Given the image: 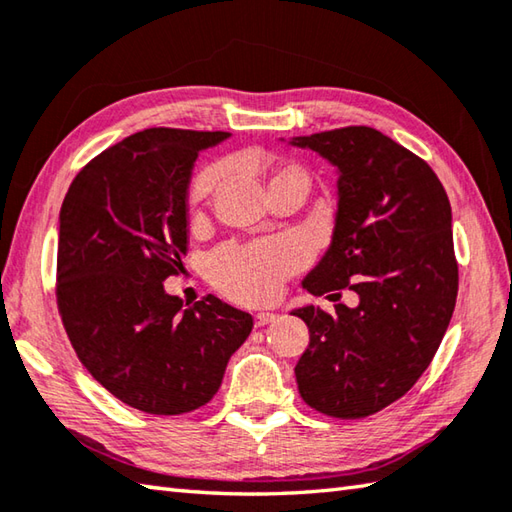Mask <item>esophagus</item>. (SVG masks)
<instances>
[{
    "label": "esophagus",
    "mask_w": 512,
    "mask_h": 512,
    "mask_svg": "<svg viewBox=\"0 0 512 512\" xmlns=\"http://www.w3.org/2000/svg\"><path fill=\"white\" fill-rule=\"evenodd\" d=\"M275 319H277L275 313H257V315H255V326L262 328V326H266V324H270V322H275Z\"/></svg>",
    "instance_id": "34e87169"
}]
</instances>
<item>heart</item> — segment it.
<instances>
[{
  "label": "heart",
  "mask_w": 512,
  "mask_h": 512,
  "mask_svg": "<svg viewBox=\"0 0 512 512\" xmlns=\"http://www.w3.org/2000/svg\"><path fill=\"white\" fill-rule=\"evenodd\" d=\"M224 173L222 166L202 170L190 188V202H204L222 182ZM284 182H302L308 188V175L299 166H279L270 177V186ZM304 259V248L295 239L259 242L244 248L228 246L210 259V273L226 295L246 304H259L277 297L284 279L293 275Z\"/></svg>",
  "instance_id": "1"
}]
</instances>
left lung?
I'll list each match as a JSON object with an SVG mask.
<instances>
[{"label": "left lung", "mask_w": 512, "mask_h": 512, "mask_svg": "<svg viewBox=\"0 0 512 512\" xmlns=\"http://www.w3.org/2000/svg\"><path fill=\"white\" fill-rule=\"evenodd\" d=\"M286 142V139H282ZM337 173V213L324 257L304 277L313 295L350 288L335 315L306 304L310 344L295 366L304 402L359 419L406 395L433 362L457 299L453 213L424 159L368 126L290 137Z\"/></svg>", "instance_id": "obj_1"}]
</instances>
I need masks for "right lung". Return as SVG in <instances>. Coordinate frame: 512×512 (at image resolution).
I'll use <instances>...</instances> for the list:
<instances>
[{
    "mask_svg": "<svg viewBox=\"0 0 512 512\" xmlns=\"http://www.w3.org/2000/svg\"><path fill=\"white\" fill-rule=\"evenodd\" d=\"M230 133L146 128L73 179L59 210L57 306L79 362L150 415L213 399L253 317L215 295L184 304L164 279L188 253L195 159Z\"/></svg>",
    "mask_w": 512,
    "mask_h": 512,
    "instance_id": "1",
    "label": "right lung"
}]
</instances>
